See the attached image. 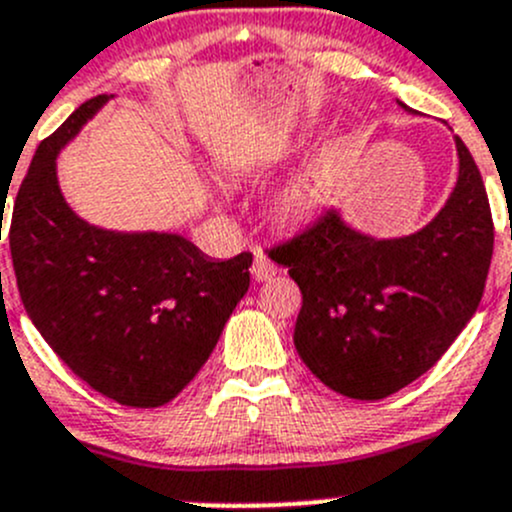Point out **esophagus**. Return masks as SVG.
Wrapping results in <instances>:
<instances>
[{
	"label": "esophagus",
	"mask_w": 512,
	"mask_h": 512,
	"mask_svg": "<svg viewBox=\"0 0 512 512\" xmlns=\"http://www.w3.org/2000/svg\"><path fill=\"white\" fill-rule=\"evenodd\" d=\"M277 272H280V267H277L267 255L257 252L255 262H252V277H255L257 282H267V280H272Z\"/></svg>",
	"instance_id": "esophagus-1"
}]
</instances>
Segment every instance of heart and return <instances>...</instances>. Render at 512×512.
Masks as SVG:
<instances>
[{
	"instance_id": "obj_1",
	"label": "heart",
	"mask_w": 512,
	"mask_h": 512,
	"mask_svg": "<svg viewBox=\"0 0 512 512\" xmlns=\"http://www.w3.org/2000/svg\"><path fill=\"white\" fill-rule=\"evenodd\" d=\"M339 175V156L327 153L302 175L294 185H289L285 193L277 200V213L287 223L309 218L317 213L332 195L334 183Z\"/></svg>"
}]
</instances>
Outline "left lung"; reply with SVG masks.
Masks as SVG:
<instances>
[{"label": "left lung", "mask_w": 512, "mask_h": 512, "mask_svg": "<svg viewBox=\"0 0 512 512\" xmlns=\"http://www.w3.org/2000/svg\"><path fill=\"white\" fill-rule=\"evenodd\" d=\"M456 148V190L416 235L374 240L324 210L267 250L302 289L294 347L337 394H396L426 374L476 314L495 227L476 160L458 136Z\"/></svg>", "instance_id": "1"}]
</instances>
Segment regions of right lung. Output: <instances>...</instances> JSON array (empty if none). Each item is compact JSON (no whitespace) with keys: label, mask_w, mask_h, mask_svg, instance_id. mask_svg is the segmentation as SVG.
<instances>
[{"label":"right lung","mask_w":512,"mask_h":512,"mask_svg":"<svg viewBox=\"0 0 512 512\" xmlns=\"http://www.w3.org/2000/svg\"><path fill=\"white\" fill-rule=\"evenodd\" d=\"M106 98L81 103L39 143L14 200L9 250L24 309L54 354L101 396L156 409L208 361L250 287L252 255L215 262L180 235H118L71 213L56 153Z\"/></svg>","instance_id":"obj_1"}]
</instances>
